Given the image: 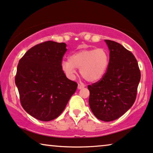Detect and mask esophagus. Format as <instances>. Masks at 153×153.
Returning <instances> with one entry per match:
<instances>
[{"label":"esophagus","instance_id":"esophagus-1","mask_svg":"<svg viewBox=\"0 0 153 153\" xmlns=\"http://www.w3.org/2000/svg\"><path fill=\"white\" fill-rule=\"evenodd\" d=\"M84 87H85V85L84 84H78V89H81L84 88Z\"/></svg>","mask_w":153,"mask_h":153}]
</instances>
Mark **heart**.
<instances>
[{
	"label": "heart",
	"mask_w": 153,
	"mask_h": 153,
	"mask_svg": "<svg viewBox=\"0 0 153 153\" xmlns=\"http://www.w3.org/2000/svg\"><path fill=\"white\" fill-rule=\"evenodd\" d=\"M109 64V56L103 48L86 49L74 53L62 62V68L69 78L74 79L76 68L89 82H96L102 78Z\"/></svg>",
	"instance_id": "1"
}]
</instances>
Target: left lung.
<instances>
[{"instance_id":"left-lung-1","label":"left lung","mask_w":153,"mask_h":153,"mask_svg":"<svg viewBox=\"0 0 153 153\" xmlns=\"http://www.w3.org/2000/svg\"><path fill=\"white\" fill-rule=\"evenodd\" d=\"M105 41L110 50L108 67L100 80L88 86V102L98 120L111 122L122 116L134 103L140 72L132 53L115 41Z\"/></svg>"}]
</instances>
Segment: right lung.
I'll list each match as a JSON object with an SVG mask.
<instances>
[{
    "mask_svg": "<svg viewBox=\"0 0 153 153\" xmlns=\"http://www.w3.org/2000/svg\"><path fill=\"white\" fill-rule=\"evenodd\" d=\"M67 44L48 41L27 51L19 59L15 76L19 100L26 112L48 122L63 112L78 84L62 68Z\"/></svg>",
    "mask_w": 153,
    "mask_h": 153,
    "instance_id": "obj_1",
    "label": "right lung"
}]
</instances>
